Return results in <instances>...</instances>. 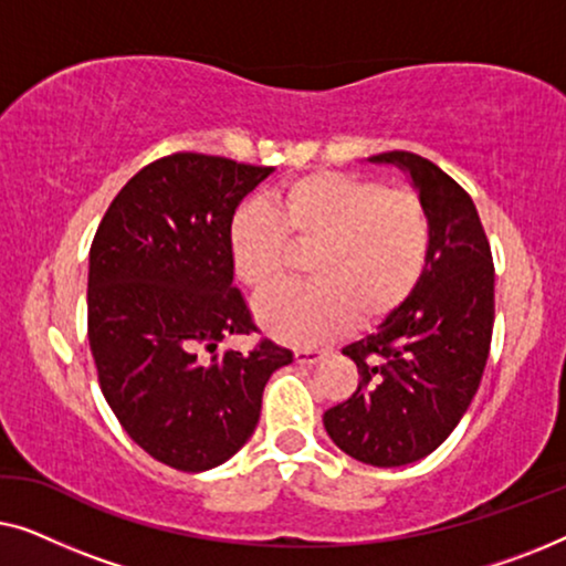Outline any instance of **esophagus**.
<instances>
[{
	"label": "esophagus",
	"instance_id": "34e87169",
	"mask_svg": "<svg viewBox=\"0 0 566 566\" xmlns=\"http://www.w3.org/2000/svg\"><path fill=\"white\" fill-rule=\"evenodd\" d=\"M324 358H327V350H319V347H301V350H296L298 366H314Z\"/></svg>",
	"mask_w": 566,
	"mask_h": 566
}]
</instances>
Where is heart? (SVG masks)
<instances>
[{
	"mask_svg": "<svg viewBox=\"0 0 566 566\" xmlns=\"http://www.w3.org/2000/svg\"><path fill=\"white\" fill-rule=\"evenodd\" d=\"M291 244L314 247L312 283L283 285L254 306L268 335L319 345L358 324L389 316L420 283L430 254V219L409 190L345 172L298 177L273 208L247 200L229 221V254L247 289L265 291L289 268Z\"/></svg>",
	"mask_w": 566,
	"mask_h": 566,
	"instance_id": "1",
	"label": "heart"
}]
</instances>
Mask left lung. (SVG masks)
Here are the masks:
<instances>
[{"label": "left lung", "instance_id": "left-lung-1", "mask_svg": "<svg viewBox=\"0 0 566 566\" xmlns=\"http://www.w3.org/2000/svg\"><path fill=\"white\" fill-rule=\"evenodd\" d=\"M409 177L430 219L428 265L415 291L343 347L363 381L324 412L339 451L368 467H407L451 436L482 381L494 324V265L474 200L409 151L370 157Z\"/></svg>", "mask_w": 566, "mask_h": 566}]
</instances>
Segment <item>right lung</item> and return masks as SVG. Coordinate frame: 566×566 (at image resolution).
<instances>
[{
    "label": "right lung",
    "mask_w": 566,
    "mask_h": 566,
    "mask_svg": "<svg viewBox=\"0 0 566 566\" xmlns=\"http://www.w3.org/2000/svg\"><path fill=\"white\" fill-rule=\"evenodd\" d=\"M273 167L172 154L130 177L90 250L87 335L99 389L123 430L151 459L208 471L252 438L262 391L293 353L250 335L234 289L229 221Z\"/></svg>",
    "instance_id": "add662e5"
}]
</instances>
